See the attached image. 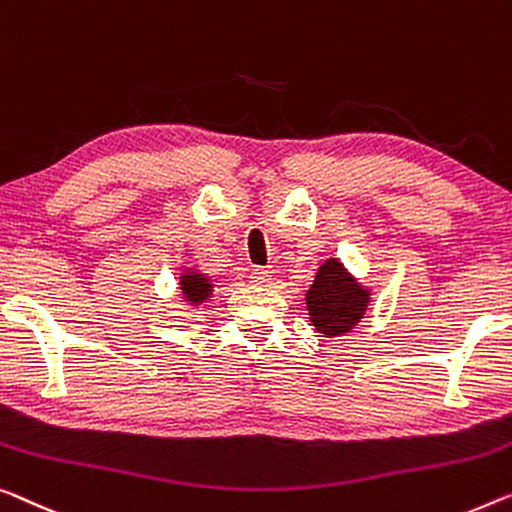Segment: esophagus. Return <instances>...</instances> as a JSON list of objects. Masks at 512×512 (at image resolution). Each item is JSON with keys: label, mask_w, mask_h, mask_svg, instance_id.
I'll return each instance as SVG.
<instances>
[{"label": "esophagus", "mask_w": 512, "mask_h": 512, "mask_svg": "<svg viewBox=\"0 0 512 512\" xmlns=\"http://www.w3.org/2000/svg\"><path fill=\"white\" fill-rule=\"evenodd\" d=\"M273 280V276H271V271H266V269H262V266H257V269H253L250 271V282H255V285H259V287H264V285H269V282Z\"/></svg>", "instance_id": "esophagus-1"}]
</instances>
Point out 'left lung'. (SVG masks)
Instances as JSON below:
<instances>
[{
  "label": "left lung",
  "mask_w": 512,
  "mask_h": 512,
  "mask_svg": "<svg viewBox=\"0 0 512 512\" xmlns=\"http://www.w3.org/2000/svg\"><path fill=\"white\" fill-rule=\"evenodd\" d=\"M368 301V289L358 285L356 278L349 276V271L335 257L319 266L315 282L305 294L312 326L329 338L352 331L365 315Z\"/></svg>",
  "instance_id": "obj_1"
}]
</instances>
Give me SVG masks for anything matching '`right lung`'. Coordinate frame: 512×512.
I'll return each instance as SVG.
<instances>
[{
	"label": "right lung",
	"mask_w": 512,
	"mask_h": 512,
	"mask_svg": "<svg viewBox=\"0 0 512 512\" xmlns=\"http://www.w3.org/2000/svg\"><path fill=\"white\" fill-rule=\"evenodd\" d=\"M179 285H181L183 296H186V301L193 303V305L204 303V301L209 299V294L213 292L211 280L204 276V273H197V271L181 273Z\"/></svg>",
	"instance_id": "right-lung-1"
}]
</instances>
